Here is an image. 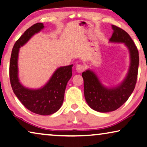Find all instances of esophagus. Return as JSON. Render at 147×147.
I'll use <instances>...</instances> for the list:
<instances>
[{
	"label": "esophagus",
	"instance_id": "esophagus-1",
	"mask_svg": "<svg viewBox=\"0 0 147 147\" xmlns=\"http://www.w3.org/2000/svg\"><path fill=\"white\" fill-rule=\"evenodd\" d=\"M76 71H77L78 73H82V72L84 71L85 67H84V65H83L79 64V65H76Z\"/></svg>",
	"mask_w": 147,
	"mask_h": 147
}]
</instances>
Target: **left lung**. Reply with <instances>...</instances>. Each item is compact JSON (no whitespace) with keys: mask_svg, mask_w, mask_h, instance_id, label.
Returning a JSON list of instances; mask_svg holds the SVG:
<instances>
[{"mask_svg":"<svg viewBox=\"0 0 147 147\" xmlns=\"http://www.w3.org/2000/svg\"><path fill=\"white\" fill-rule=\"evenodd\" d=\"M112 28L109 41L124 43L130 52L131 65L125 79L119 86L109 89L103 86L92 71L88 70L82 74L87 104L94 110L103 113L116 110L128 100L135 89L139 69V51L133 39L121 28L114 25Z\"/></svg>","mask_w":147,"mask_h":147,"instance_id":"obj_1","label":"left lung"}]
</instances>
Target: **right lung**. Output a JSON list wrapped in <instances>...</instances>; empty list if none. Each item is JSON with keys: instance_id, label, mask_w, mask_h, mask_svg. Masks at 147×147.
<instances>
[{"instance_id": "right-lung-1", "label": "right lung", "mask_w": 147, "mask_h": 147, "mask_svg": "<svg viewBox=\"0 0 147 147\" xmlns=\"http://www.w3.org/2000/svg\"><path fill=\"white\" fill-rule=\"evenodd\" d=\"M44 28L42 23H36L26 30L13 47L10 61L9 74L13 92L24 106L32 112L47 115L55 113L62 106L68 81L72 76L73 65L57 69L44 86L38 90L24 87L18 77V57L19 49L32 36Z\"/></svg>"}]
</instances>
